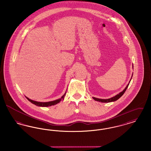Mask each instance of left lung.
<instances>
[{"label": "left lung", "mask_w": 151, "mask_h": 151, "mask_svg": "<svg viewBox=\"0 0 151 151\" xmlns=\"http://www.w3.org/2000/svg\"><path fill=\"white\" fill-rule=\"evenodd\" d=\"M132 77L131 78V80L132 79ZM131 80H130V81H131ZM130 81H129V82H130ZM129 83L128 84V85L126 86V87L124 88V89L122 92H121V93H119V94H116V96H115L113 97H111V98L109 99H97V98H95V97H93V99L95 101H99V102H113V101H116L117 100H118L122 96V95L124 94V93L126 92L127 88H128L129 85Z\"/></svg>", "instance_id": "left-lung-1"}]
</instances>
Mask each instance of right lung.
Returning <instances> with one entry per match:
<instances>
[{"label": "right lung", "instance_id": "add662e5", "mask_svg": "<svg viewBox=\"0 0 151 151\" xmlns=\"http://www.w3.org/2000/svg\"><path fill=\"white\" fill-rule=\"evenodd\" d=\"M66 92L64 94V95L59 99L57 100L52 101H50V102H37L35 101L32 100L30 99H28V97H26V98L28 99V100H29L30 102H32V104L36 105L38 106H42V107H47V106H50L52 105H54L57 104L58 103H59L60 101L63 100L64 98H65V95Z\"/></svg>", "mask_w": 151, "mask_h": 151}]
</instances>
